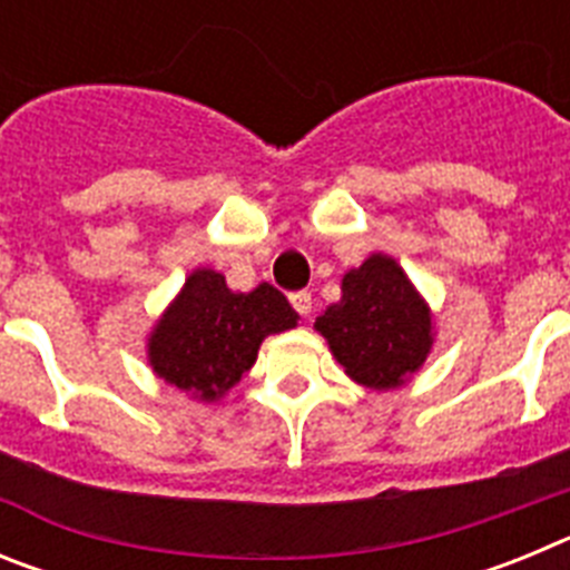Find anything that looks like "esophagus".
I'll return each instance as SVG.
<instances>
[{
    "label": "esophagus",
    "instance_id": "34e87169",
    "mask_svg": "<svg viewBox=\"0 0 570 570\" xmlns=\"http://www.w3.org/2000/svg\"><path fill=\"white\" fill-rule=\"evenodd\" d=\"M291 305L296 308V314L308 316L311 308H314V299H311L308 291H294V294H291Z\"/></svg>",
    "mask_w": 570,
    "mask_h": 570
}]
</instances>
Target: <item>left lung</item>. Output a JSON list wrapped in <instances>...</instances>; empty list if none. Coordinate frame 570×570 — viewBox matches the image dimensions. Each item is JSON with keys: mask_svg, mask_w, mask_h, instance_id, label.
<instances>
[{"mask_svg": "<svg viewBox=\"0 0 570 570\" xmlns=\"http://www.w3.org/2000/svg\"><path fill=\"white\" fill-rule=\"evenodd\" d=\"M351 380L385 391L405 382L431 351V316L405 271L374 254L342 279V299L316 320Z\"/></svg>", "mask_w": 570, "mask_h": 570, "instance_id": "1", "label": "left lung"}]
</instances>
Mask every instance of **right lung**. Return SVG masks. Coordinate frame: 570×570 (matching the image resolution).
Segmentation results:
<instances>
[{
	"label": "right lung",
	"mask_w": 570,
	"mask_h": 570,
	"mask_svg": "<svg viewBox=\"0 0 570 570\" xmlns=\"http://www.w3.org/2000/svg\"><path fill=\"white\" fill-rule=\"evenodd\" d=\"M294 325L296 311L268 282L234 294L223 274L194 271L150 334L148 356L165 382L210 402L254 365L265 336Z\"/></svg>",
	"instance_id": "1"
}]
</instances>
